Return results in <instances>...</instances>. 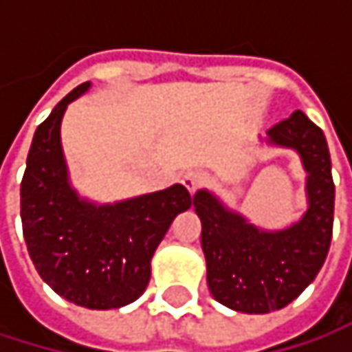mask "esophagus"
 Here are the masks:
<instances>
[{"mask_svg": "<svg viewBox=\"0 0 352 352\" xmlns=\"http://www.w3.org/2000/svg\"><path fill=\"white\" fill-rule=\"evenodd\" d=\"M181 183L185 185V189H187L189 193H193V191L204 183V173H199V171H185V173L181 175Z\"/></svg>", "mask_w": 352, "mask_h": 352, "instance_id": "obj_1", "label": "esophagus"}]
</instances>
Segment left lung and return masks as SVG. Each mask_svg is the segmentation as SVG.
Listing matches in <instances>:
<instances>
[{
    "instance_id": "8db88e82",
    "label": "left lung",
    "mask_w": 352,
    "mask_h": 352,
    "mask_svg": "<svg viewBox=\"0 0 352 352\" xmlns=\"http://www.w3.org/2000/svg\"><path fill=\"white\" fill-rule=\"evenodd\" d=\"M258 142L294 151L306 173V210L281 228H263L210 189H197L201 250L210 294L243 314H269L292 304L322 269L334 220L332 163L324 132L296 111Z\"/></svg>"
}]
</instances>
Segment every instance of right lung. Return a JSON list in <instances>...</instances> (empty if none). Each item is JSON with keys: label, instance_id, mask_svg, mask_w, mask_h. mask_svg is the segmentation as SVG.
I'll return each instance as SVG.
<instances>
[{"label": "right lung", "instance_id": "add662e5", "mask_svg": "<svg viewBox=\"0 0 352 352\" xmlns=\"http://www.w3.org/2000/svg\"><path fill=\"white\" fill-rule=\"evenodd\" d=\"M89 89V81L75 87L36 128L20 187L22 226L36 271L52 292L89 310H116L144 294L157 246L193 199L181 183L106 204L77 191L60 124L69 104Z\"/></svg>", "mask_w": 352, "mask_h": 352}]
</instances>
